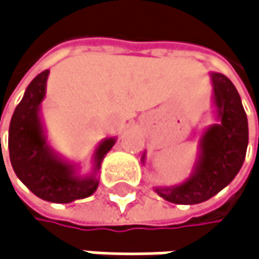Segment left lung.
Wrapping results in <instances>:
<instances>
[{
	"mask_svg": "<svg viewBox=\"0 0 259 259\" xmlns=\"http://www.w3.org/2000/svg\"><path fill=\"white\" fill-rule=\"evenodd\" d=\"M216 123L200 137L198 155L189 178L173 186H156L155 192L175 204H198L207 201L240 171L249 142L247 117L240 95L227 76L210 73ZM146 162V152L142 164Z\"/></svg>",
	"mask_w": 259,
	"mask_h": 259,
	"instance_id": "obj_1",
	"label": "left lung"
}]
</instances>
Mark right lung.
Listing matches in <instances>:
<instances>
[{
    "mask_svg": "<svg viewBox=\"0 0 259 259\" xmlns=\"http://www.w3.org/2000/svg\"><path fill=\"white\" fill-rule=\"evenodd\" d=\"M48 77L49 70L34 77L12 116L10 162L19 180L32 194L50 203L67 204L97 191L101 162L116 143V137H107L98 143L92 155V171L80 175V164L68 161L49 145L41 117Z\"/></svg>",
    "mask_w": 259,
    "mask_h": 259,
    "instance_id": "add662e5",
    "label": "right lung"
}]
</instances>
